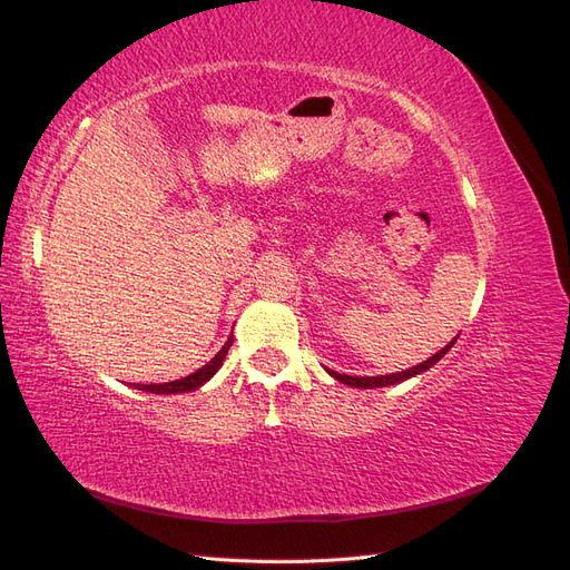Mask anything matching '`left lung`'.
Returning <instances> with one entry per match:
<instances>
[{
  "label": "left lung",
  "instance_id": "1",
  "mask_svg": "<svg viewBox=\"0 0 570 570\" xmlns=\"http://www.w3.org/2000/svg\"><path fill=\"white\" fill-rule=\"evenodd\" d=\"M456 342V337L446 344V347H442L435 356H430L428 361H423V364H419V366H413V368H409V371H402V373H392V375H375V377H358V375H342V373H337V371H327L331 373L333 377H337L340 383H344V385H352V387H364V390H368V387H385V385H394V383H402V381H406V377H411V375H416V373H423V371H428L430 366L433 364H438V361L452 350V344Z\"/></svg>",
  "mask_w": 570,
  "mask_h": 570
}]
</instances>
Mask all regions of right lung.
Wrapping results in <instances>:
<instances>
[{
    "mask_svg": "<svg viewBox=\"0 0 570 570\" xmlns=\"http://www.w3.org/2000/svg\"><path fill=\"white\" fill-rule=\"evenodd\" d=\"M230 344H233V335L228 337V342H226V344H223L220 352L209 361V364L202 366V368H199V371H195V373H189V375L180 377V381H174V383H161V385H135V387H137V390H145V392H154V394H176V392H189V390H197L202 383L209 381V377L220 368L223 358H226V354H228V350H230Z\"/></svg>",
    "mask_w": 570,
    "mask_h": 570,
    "instance_id": "obj_1",
    "label": "right lung"
}]
</instances>
